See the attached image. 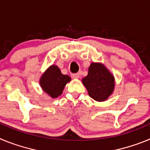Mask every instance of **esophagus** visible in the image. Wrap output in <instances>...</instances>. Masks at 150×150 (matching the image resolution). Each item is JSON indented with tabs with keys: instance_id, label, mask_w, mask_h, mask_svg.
<instances>
[{
	"instance_id": "1",
	"label": "esophagus",
	"mask_w": 150,
	"mask_h": 150,
	"mask_svg": "<svg viewBox=\"0 0 150 150\" xmlns=\"http://www.w3.org/2000/svg\"><path fill=\"white\" fill-rule=\"evenodd\" d=\"M71 77H72L73 79H79V74H73L72 75H71Z\"/></svg>"
}]
</instances>
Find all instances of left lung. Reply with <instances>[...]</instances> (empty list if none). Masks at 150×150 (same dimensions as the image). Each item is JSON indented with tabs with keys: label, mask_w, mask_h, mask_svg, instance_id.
<instances>
[{
	"label": "left lung",
	"mask_w": 150,
	"mask_h": 150,
	"mask_svg": "<svg viewBox=\"0 0 150 150\" xmlns=\"http://www.w3.org/2000/svg\"><path fill=\"white\" fill-rule=\"evenodd\" d=\"M88 95L97 101H104L112 94L114 76L101 63H91L88 75L82 79Z\"/></svg>",
	"instance_id": "left-lung-1"
}]
</instances>
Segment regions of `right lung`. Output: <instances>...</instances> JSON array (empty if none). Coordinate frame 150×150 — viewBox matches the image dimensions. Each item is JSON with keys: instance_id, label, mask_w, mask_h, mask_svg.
Wrapping results in <instances>:
<instances>
[{"instance_id": "obj_1", "label": "right lung", "mask_w": 150, "mask_h": 150, "mask_svg": "<svg viewBox=\"0 0 150 150\" xmlns=\"http://www.w3.org/2000/svg\"><path fill=\"white\" fill-rule=\"evenodd\" d=\"M71 79L69 76L62 74L58 66L51 65L41 76L40 85L43 91L55 98L62 95L64 88Z\"/></svg>"}]
</instances>
